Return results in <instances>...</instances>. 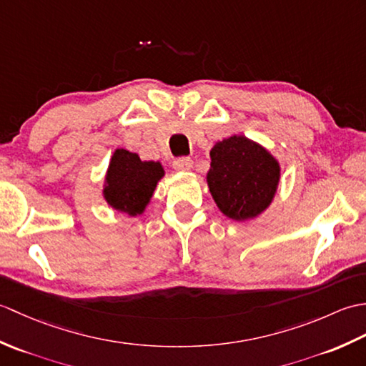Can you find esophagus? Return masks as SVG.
<instances>
[{
    "label": "esophagus",
    "mask_w": 366,
    "mask_h": 366,
    "mask_svg": "<svg viewBox=\"0 0 366 366\" xmlns=\"http://www.w3.org/2000/svg\"><path fill=\"white\" fill-rule=\"evenodd\" d=\"M173 167L177 171H190L193 168V160L189 157H181L173 162Z\"/></svg>",
    "instance_id": "1"
}]
</instances>
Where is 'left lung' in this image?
Listing matches in <instances>:
<instances>
[{
    "instance_id": "8db88e82",
    "label": "left lung",
    "mask_w": 366,
    "mask_h": 366,
    "mask_svg": "<svg viewBox=\"0 0 366 366\" xmlns=\"http://www.w3.org/2000/svg\"><path fill=\"white\" fill-rule=\"evenodd\" d=\"M209 157L206 182L223 215L250 222L267 211L282 177L280 162L269 149L244 135H231L217 142Z\"/></svg>"
}]
</instances>
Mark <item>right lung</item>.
I'll return each mask as SVG.
<instances>
[{
  "mask_svg": "<svg viewBox=\"0 0 366 366\" xmlns=\"http://www.w3.org/2000/svg\"><path fill=\"white\" fill-rule=\"evenodd\" d=\"M165 176L160 162L142 160L137 152L116 149L104 179L102 195L112 209L130 217L144 214L160 179Z\"/></svg>",
  "mask_w": 366,
  "mask_h": 366,
  "instance_id": "right-lung-1",
  "label": "right lung"
}]
</instances>
